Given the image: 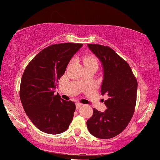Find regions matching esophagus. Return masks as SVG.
I'll return each instance as SVG.
<instances>
[{
    "label": "esophagus",
    "instance_id": "34e87169",
    "mask_svg": "<svg viewBox=\"0 0 160 160\" xmlns=\"http://www.w3.org/2000/svg\"><path fill=\"white\" fill-rule=\"evenodd\" d=\"M82 103H76V109L80 108V107H82Z\"/></svg>",
    "mask_w": 160,
    "mask_h": 160
}]
</instances>
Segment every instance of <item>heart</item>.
<instances>
[{
  "instance_id": "b5f03b06",
  "label": "heart",
  "mask_w": 160,
  "mask_h": 160,
  "mask_svg": "<svg viewBox=\"0 0 160 160\" xmlns=\"http://www.w3.org/2000/svg\"><path fill=\"white\" fill-rule=\"evenodd\" d=\"M84 65H90V64H94V65L98 66V60L93 55H88L84 57L83 60Z\"/></svg>"
}]
</instances>
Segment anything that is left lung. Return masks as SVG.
Returning a JSON list of instances; mask_svg holds the SVG:
<instances>
[{
    "label": "left lung",
    "instance_id": "left-lung-1",
    "mask_svg": "<svg viewBox=\"0 0 160 160\" xmlns=\"http://www.w3.org/2000/svg\"><path fill=\"white\" fill-rule=\"evenodd\" d=\"M99 59L103 69L101 94H107L105 112L93 109L87 121L89 132L100 139L116 137L127 127L134 112L138 82L132 69L112 48L100 44H88Z\"/></svg>",
    "mask_w": 160,
    "mask_h": 160
}]
</instances>
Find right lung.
I'll return each mask as SVG.
<instances>
[{"mask_svg": "<svg viewBox=\"0 0 160 160\" xmlns=\"http://www.w3.org/2000/svg\"><path fill=\"white\" fill-rule=\"evenodd\" d=\"M82 44L62 43L44 48L32 59L22 76L19 96L32 122L41 132H65L73 119L75 104L54 94L57 82Z\"/></svg>", "mask_w": 160, "mask_h": 160, "instance_id": "1", "label": "right lung"}]
</instances>
